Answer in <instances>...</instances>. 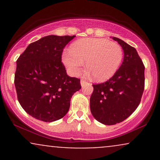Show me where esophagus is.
Segmentation results:
<instances>
[{"label": "esophagus", "mask_w": 160, "mask_h": 160, "mask_svg": "<svg viewBox=\"0 0 160 160\" xmlns=\"http://www.w3.org/2000/svg\"><path fill=\"white\" fill-rule=\"evenodd\" d=\"M86 83H87V82H86V80H80V85H81L82 87V86H85Z\"/></svg>", "instance_id": "34e87169"}]
</instances>
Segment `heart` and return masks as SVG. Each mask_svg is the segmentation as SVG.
<instances>
[{
	"label": "heart",
	"mask_w": 160,
	"mask_h": 160,
	"mask_svg": "<svg viewBox=\"0 0 160 160\" xmlns=\"http://www.w3.org/2000/svg\"><path fill=\"white\" fill-rule=\"evenodd\" d=\"M123 52L118 43L103 38H84L71 43L69 52L62 55V62L74 76H78L86 62V69L94 80H109L118 71Z\"/></svg>",
	"instance_id": "obj_1"
}]
</instances>
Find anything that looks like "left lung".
<instances>
[{
    "label": "left lung",
    "mask_w": 160,
    "mask_h": 160,
    "mask_svg": "<svg viewBox=\"0 0 160 160\" xmlns=\"http://www.w3.org/2000/svg\"><path fill=\"white\" fill-rule=\"evenodd\" d=\"M122 47L123 61L111 79L94 84L90 111L101 123L111 126L127 119L136 110L144 89V66L136 49L113 37Z\"/></svg>",
    "instance_id": "8db88e82"
}]
</instances>
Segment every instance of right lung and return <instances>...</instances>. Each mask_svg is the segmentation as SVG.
I'll use <instances>...</instances> for the list:
<instances>
[{"label": "right lung", "instance_id": "1", "mask_svg": "<svg viewBox=\"0 0 160 160\" xmlns=\"http://www.w3.org/2000/svg\"><path fill=\"white\" fill-rule=\"evenodd\" d=\"M74 36L49 35L30 43L16 61V90L19 104L32 117L53 122L65 117L80 80L67 74L64 47Z\"/></svg>", "mask_w": 160, "mask_h": 160}]
</instances>
